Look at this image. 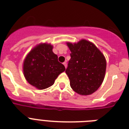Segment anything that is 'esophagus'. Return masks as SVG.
I'll list each match as a JSON object with an SVG mask.
<instances>
[{
	"label": "esophagus",
	"mask_w": 129,
	"mask_h": 129,
	"mask_svg": "<svg viewBox=\"0 0 129 129\" xmlns=\"http://www.w3.org/2000/svg\"><path fill=\"white\" fill-rule=\"evenodd\" d=\"M63 64L64 65L65 68H67V62H66V61H64V62L63 63Z\"/></svg>",
	"instance_id": "1"
}]
</instances>
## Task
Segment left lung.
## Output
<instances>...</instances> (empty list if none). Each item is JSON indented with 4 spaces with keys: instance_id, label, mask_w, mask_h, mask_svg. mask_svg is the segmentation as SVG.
Wrapping results in <instances>:
<instances>
[{
    "instance_id": "8db88e82",
    "label": "left lung",
    "mask_w": 129,
    "mask_h": 129,
    "mask_svg": "<svg viewBox=\"0 0 129 129\" xmlns=\"http://www.w3.org/2000/svg\"><path fill=\"white\" fill-rule=\"evenodd\" d=\"M71 59L66 73L70 86L79 95H88L102 84L106 71V59L93 43L81 40L77 43H67Z\"/></svg>"
}]
</instances>
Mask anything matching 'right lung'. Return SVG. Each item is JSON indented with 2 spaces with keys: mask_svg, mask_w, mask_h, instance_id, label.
I'll use <instances>...</instances> for the list:
<instances>
[{
  "mask_svg": "<svg viewBox=\"0 0 129 129\" xmlns=\"http://www.w3.org/2000/svg\"><path fill=\"white\" fill-rule=\"evenodd\" d=\"M52 49L53 46L50 44H40L28 53L24 61L25 78L31 85L38 89L52 86L57 76L66 70Z\"/></svg>",
  "mask_w": 129,
  "mask_h": 129,
  "instance_id": "1",
  "label": "right lung"
}]
</instances>
